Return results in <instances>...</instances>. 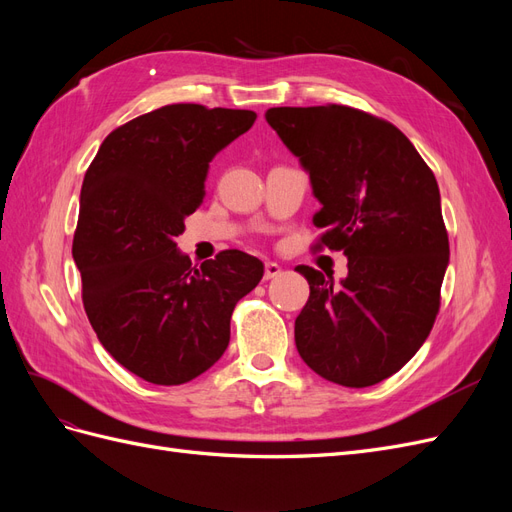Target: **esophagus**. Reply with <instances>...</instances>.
Instances as JSON below:
<instances>
[{
	"instance_id": "obj_1",
	"label": "esophagus",
	"mask_w": 512,
	"mask_h": 512,
	"mask_svg": "<svg viewBox=\"0 0 512 512\" xmlns=\"http://www.w3.org/2000/svg\"><path fill=\"white\" fill-rule=\"evenodd\" d=\"M282 275V267L275 265V262H267L265 265V280H273V277H280Z\"/></svg>"
}]
</instances>
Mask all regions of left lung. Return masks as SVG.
<instances>
[{
  "mask_svg": "<svg viewBox=\"0 0 512 512\" xmlns=\"http://www.w3.org/2000/svg\"><path fill=\"white\" fill-rule=\"evenodd\" d=\"M265 117L309 173L320 245L348 258L339 284L297 267L309 284L297 350L324 380L378 384L412 359L438 316L448 267L438 181L404 132L359 108L277 106Z\"/></svg>",
  "mask_w": 512,
  "mask_h": 512,
  "instance_id": "left-lung-1",
  "label": "left lung"
}]
</instances>
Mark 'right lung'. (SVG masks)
I'll return each mask as SVG.
<instances>
[{
    "label": "right lung",
    "mask_w": 512,
    "mask_h": 512,
    "mask_svg": "<svg viewBox=\"0 0 512 512\" xmlns=\"http://www.w3.org/2000/svg\"><path fill=\"white\" fill-rule=\"evenodd\" d=\"M254 121L168 104L113 130L87 168L72 241L83 305L106 352L147 382H190L218 361L232 309L265 273L239 250L196 269L175 243L203 203L209 162Z\"/></svg>",
    "instance_id": "right-lung-1"
}]
</instances>
